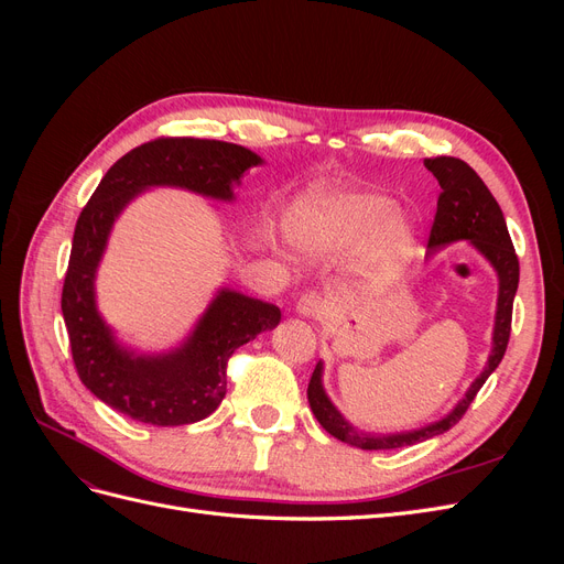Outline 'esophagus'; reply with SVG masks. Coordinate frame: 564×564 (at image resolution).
Returning a JSON list of instances; mask_svg holds the SVG:
<instances>
[{
    "instance_id": "esophagus-1",
    "label": "esophagus",
    "mask_w": 564,
    "mask_h": 564,
    "mask_svg": "<svg viewBox=\"0 0 564 564\" xmlns=\"http://www.w3.org/2000/svg\"><path fill=\"white\" fill-rule=\"evenodd\" d=\"M296 311L305 317H313V319H319L324 315V311H327V301H324V296L319 292H315V289H311V292H305L299 303H296Z\"/></svg>"
}]
</instances>
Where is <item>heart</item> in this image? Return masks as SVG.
Returning <instances> with one entry per match:
<instances>
[{
  "label": "heart",
  "instance_id": "heart-1",
  "mask_svg": "<svg viewBox=\"0 0 564 564\" xmlns=\"http://www.w3.org/2000/svg\"><path fill=\"white\" fill-rule=\"evenodd\" d=\"M294 240L315 251H346L369 242V275L406 259L414 249V228L398 214L395 199L367 191H313L289 214Z\"/></svg>",
  "mask_w": 564,
  "mask_h": 564
}]
</instances>
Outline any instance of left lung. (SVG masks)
I'll return each instance as SVG.
<instances>
[{"label":"left lung","instance_id":"left-lung-1","mask_svg":"<svg viewBox=\"0 0 564 564\" xmlns=\"http://www.w3.org/2000/svg\"><path fill=\"white\" fill-rule=\"evenodd\" d=\"M425 169L433 172L442 193L437 197V212L429 237V247L435 251L456 240H468L475 249L485 253V259L499 272V308L497 324H494V346L487 360L485 371L473 381L466 398L460 400L452 412L431 425H423L419 431L392 433V435H369L355 431L352 425L338 414V409L324 395L322 388V365L315 367L308 383V402L315 419L329 435L346 442L357 449H398L416 445V442L431 440L442 435L456 425L468 412L470 402L475 400L477 390L485 386L489 373L503 360L508 338H510V319H513V299L520 282V261L516 256V247L510 242L506 228V218L497 199L491 197L482 178L473 169L456 158H435L423 160Z\"/></svg>","mask_w":564,"mask_h":564}]
</instances>
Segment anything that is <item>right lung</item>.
<instances>
[{
  "label": "right lung",
  "instance_id": "right-lung-1",
  "mask_svg": "<svg viewBox=\"0 0 564 564\" xmlns=\"http://www.w3.org/2000/svg\"><path fill=\"white\" fill-rule=\"evenodd\" d=\"M256 152L191 135H160L117 160L82 209L61 308L77 377L119 414L150 425H185L207 419L226 398V369L232 352L256 334L280 324V308L224 289L202 315L185 344L158 357H135L119 348L100 319L94 278L117 214L150 185H178L214 199H232V183Z\"/></svg>",
  "mask_w": 564,
  "mask_h": 564
}]
</instances>
